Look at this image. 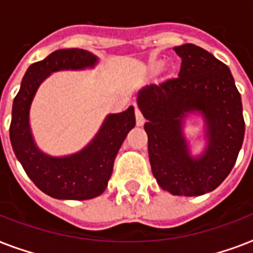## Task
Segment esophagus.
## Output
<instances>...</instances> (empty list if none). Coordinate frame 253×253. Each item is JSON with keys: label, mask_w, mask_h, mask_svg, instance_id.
<instances>
[{"label": "esophagus", "mask_w": 253, "mask_h": 253, "mask_svg": "<svg viewBox=\"0 0 253 253\" xmlns=\"http://www.w3.org/2000/svg\"><path fill=\"white\" fill-rule=\"evenodd\" d=\"M135 118H136V125H138V126H143V125H144V121H146V119H144L142 111H140V109H139L138 106L135 107Z\"/></svg>", "instance_id": "esophagus-1"}]
</instances>
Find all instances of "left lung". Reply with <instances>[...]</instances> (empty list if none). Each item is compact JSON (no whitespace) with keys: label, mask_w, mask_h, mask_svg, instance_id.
Segmentation results:
<instances>
[{"label":"left lung","mask_w":253,"mask_h":253,"mask_svg":"<svg viewBox=\"0 0 253 253\" xmlns=\"http://www.w3.org/2000/svg\"><path fill=\"white\" fill-rule=\"evenodd\" d=\"M178 76L144 87L138 105L147 119L151 169L162 189L174 196H202L218 188L235 166L244 139L240 93L230 69L198 45L174 47ZM200 111L208 127V148L193 159L180 122Z\"/></svg>","instance_id":"left-lung-1"}]
</instances>
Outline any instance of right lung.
<instances>
[{
	"label": "right lung",
	"mask_w": 253,
	"mask_h": 253,
	"mask_svg": "<svg viewBox=\"0 0 253 253\" xmlns=\"http://www.w3.org/2000/svg\"><path fill=\"white\" fill-rule=\"evenodd\" d=\"M97 57L80 48L57 49L26 71L15 95L10 123L14 154L33 182L45 194L59 200H90L102 194L113 173L115 156L127 134L135 126L134 107L111 114L93 142L67 158H51L34 144L29 125L30 105L41 83L60 69L93 67Z\"/></svg>",
	"instance_id": "obj_1"
}]
</instances>
